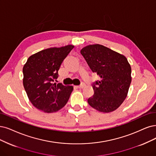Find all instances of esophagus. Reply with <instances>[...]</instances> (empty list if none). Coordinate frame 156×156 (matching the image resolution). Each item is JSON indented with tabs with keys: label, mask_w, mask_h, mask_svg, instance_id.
<instances>
[{
	"label": "esophagus",
	"mask_w": 156,
	"mask_h": 156,
	"mask_svg": "<svg viewBox=\"0 0 156 156\" xmlns=\"http://www.w3.org/2000/svg\"><path fill=\"white\" fill-rule=\"evenodd\" d=\"M85 87V84L84 83H82L80 85H78V86H76V87L78 88V89H82L83 87Z\"/></svg>",
	"instance_id": "1"
}]
</instances>
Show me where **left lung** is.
<instances>
[{"label": "left lung", "mask_w": 156, "mask_h": 156, "mask_svg": "<svg viewBox=\"0 0 156 156\" xmlns=\"http://www.w3.org/2000/svg\"><path fill=\"white\" fill-rule=\"evenodd\" d=\"M80 53L101 80L93 83L94 94L87 102L102 112L117 109L125 100L131 83V67L126 57L100 44L89 45Z\"/></svg>", "instance_id": "8db88e82"}]
</instances>
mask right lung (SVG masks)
<instances>
[{
  "instance_id": "add662e5",
  "label": "right lung",
  "mask_w": 156,
  "mask_h": 156,
  "mask_svg": "<svg viewBox=\"0 0 156 156\" xmlns=\"http://www.w3.org/2000/svg\"><path fill=\"white\" fill-rule=\"evenodd\" d=\"M74 48L68 45L39 51L28 58L23 67V85L33 106L44 112H55L64 107L73 90L54 81L60 67Z\"/></svg>"
}]
</instances>
